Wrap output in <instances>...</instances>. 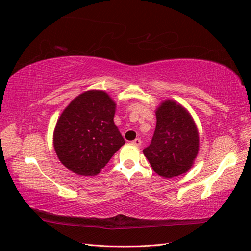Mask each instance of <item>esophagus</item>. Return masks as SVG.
I'll use <instances>...</instances> for the list:
<instances>
[{
	"label": "esophagus",
	"instance_id": "34e87169",
	"mask_svg": "<svg viewBox=\"0 0 251 251\" xmlns=\"http://www.w3.org/2000/svg\"><path fill=\"white\" fill-rule=\"evenodd\" d=\"M132 144L136 145V146H141V144H142V141H141V139L137 138V139H134L132 141Z\"/></svg>",
	"mask_w": 251,
	"mask_h": 251
}]
</instances>
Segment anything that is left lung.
Instances as JSON below:
<instances>
[{"instance_id": "left-lung-1", "label": "left lung", "mask_w": 251, "mask_h": 251, "mask_svg": "<svg viewBox=\"0 0 251 251\" xmlns=\"http://www.w3.org/2000/svg\"><path fill=\"white\" fill-rule=\"evenodd\" d=\"M156 115L155 132L143 152L158 175L176 177L187 172L197 156V128L188 111L173 100L164 101Z\"/></svg>"}]
</instances>
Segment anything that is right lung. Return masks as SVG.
Wrapping results in <instances>:
<instances>
[{
  "label": "right lung",
  "mask_w": 251,
  "mask_h": 251,
  "mask_svg": "<svg viewBox=\"0 0 251 251\" xmlns=\"http://www.w3.org/2000/svg\"><path fill=\"white\" fill-rule=\"evenodd\" d=\"M114 113V101L99 90L78 95L64 109L54 131V149L67 169L94 176L105 168L125 144Z\"/></svg>",
  "instance_id": "obj_1"
}]
</instances>
